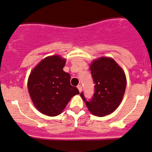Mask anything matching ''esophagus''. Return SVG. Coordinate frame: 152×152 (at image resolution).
<instances>
[{
  "label": "esophagus",
  "instance_id": "esophagus-1",
  "mask_svg": "<svg viewBox=\"0 0 152 152\" xmlns=\"http://www.w3.org/2000/svg\"><path fill=\"white\" fill-rule=\"evenodd\" d=\"M77 88L79 90V92H81V90H82V87H81V85H78Z\"/></svg>",
  "mask_w": 152,
  "mask_h": 152
}]
</instances>
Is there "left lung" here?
Returning <instances> with one entry per match:
<instances>
[{
	"instance_id": "1",
	"label": "left lung",
	"mask_w": 152,
	"mask_h": 152,
	"mask_svg": "<svg viewBox=\"0 0 152 152\" xmlns=\"http://www.w3.org/2000/svg\"><path fill=\"white\" fill-rule=\"evenodd\" d=\"M90 71L95 84L93 97L88 101L83 92L80 95L92 114L105 116L114 112L122 101L127 84L125 74L111 57L95 60Z\"/></svg>"
}]
</instances>
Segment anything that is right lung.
<instances>
[{
	"label": "right lung",
	"instance_id": "1",
	"mask_svg": "<svg viewBox=\"0 0 152 152\" xmlns=\"http://www.w3.org/2000/svg\"><path fill=\"white\" fill-rule=\"evenodd\" d=\"M65 59L59 55L41 60L30 73L28 81L30 96L40 112L49 116L60 114L79 89L71 85V76L63 71Z\"/></svg>",
	"mask_w": 152,
	"mask_h": 152
}]
</instances>
